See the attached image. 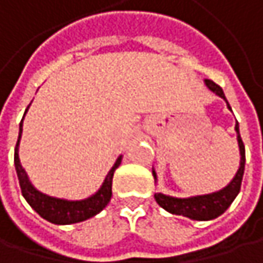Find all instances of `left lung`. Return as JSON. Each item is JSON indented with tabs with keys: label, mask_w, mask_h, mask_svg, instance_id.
Wrapping results in <instances>:
<instances>
[{
	"label": "left lung",
	"mask_w": 263,
	"mask_h": 263,
	"mask_svg": "<svg viewBox=\"0 0 263 263\" xmlns=\"http://www.w3.org/2000/svg\"><path fill=\"white\" fill-rule=\"evenodd\" d=\"M205 86L215 92L216 96H219L221 99L226 100L227 108L232 111L226 94L222 91V88L219 85H216L212 80H204ZM237 138V146H239V169H237L236 175L233 177V180L227 184L224 189L212 192V193H205V195H195V196H189V198H177V196H171V195H164L161 192L155 193V201L160 207H163L166 212L172 213V215H181L193 221H212L218 216H221L229 207L230 204L235 201L239 190H240V183H242V177H243V169H245V146L242 143L240 134H239V125L236 122L235 126ZM152 175L154 180L157 183V172L155 169H152Z\"/></svg>",
	"instance_id": "left-lung-1"
}]
</instances>
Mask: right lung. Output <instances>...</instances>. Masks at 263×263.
<instances>
[{
    "label": "right lung",
    "mask_w": 263,
    "mask_h": 263,
    "mask_svg": "<svg viewBox=\"0 0 263 263\" xmlns=\"http://www.w3.org/2000/svg\"><path fill=\"white\" fill-rule=\"evenodd\" d=\"M27 111H28V108L26 109V112ZM26 112H24V116H26ZM23 120H24V117H23ZM23 120L20 123V137H18V143L15 147V169H16V175L20 180L23 196L26 198L30 207L41 218L47 219L51 224H58V226H68V224L82 222V221H86V219L96 216L97 213H100L111 201L112 177H114L116 169L120 166L123 155H120L116 160L114 166L105 177L100 189L96 193H92L91 196H88L85 199H64V198L45 195V193L39 192L31 184V181L28 180L26 169L21 166V161H20L18 152H20V141H21V135H23Z\"/></svg>",
    "instance_id": "1"
}]
</instances>
